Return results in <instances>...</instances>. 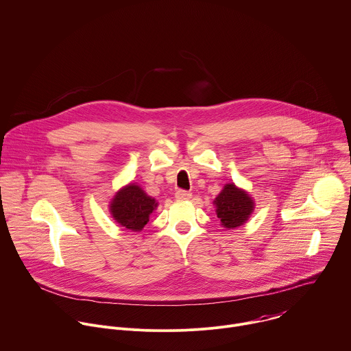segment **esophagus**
<instances>
[{
    "label": "esophagus",
    "mask_w": 351,
    "mask_h": 351,
    "mask_svg": "<svg viewBox=\"0 0 351 351\" xmlns=\"http://www.w3.org/2000/svg\"><path fill=\"white\" fill-rule=\"evenodd\" d=\"M192 197V193L191 192H188V191H177L176 192V199H178V200H188V199H191Z\"/></svg>",
    "instance_id": "obj_1"
}]
</instances>
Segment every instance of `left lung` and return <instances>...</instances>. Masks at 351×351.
<instances>
[{"label": "left lung", "instance_id": "1", "mask_svg": "<svg viewBox=\"0 0 351 351\" xmlns=\"http://www.w3.org/2000/svg\"><path fill=\"white\" fill-rule=\"evenodd\" d=\"M215 214L221 225L226 229H236L244 225L255 208V202L250 193L234 182H228L214 199Z\"/></svg>", "mask_w": 351, "mask_h": 351}]
</instances>
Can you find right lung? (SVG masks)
<instances>
[{"instance_id": "add662e5", "label": "right lung", "mask_w": 351, "mask_h": 351, "mask_svg": "<svg viewBox=\"0 0 351 351\" xmlns=\"http://www.w3.org/2000/svg\"><path fill=\"white\" fill-rule=\"evenodd\" d=\"M159 203L136 182L122 186L111 199L108 208L114 221L130 232H140Z\"/></svg>"}]
</instances>
